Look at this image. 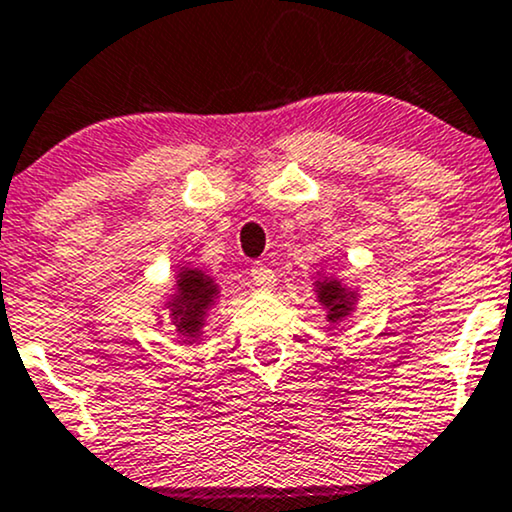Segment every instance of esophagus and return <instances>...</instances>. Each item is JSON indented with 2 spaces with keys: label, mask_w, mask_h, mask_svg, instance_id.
<instances>
[{
  "label": "esophagus",
  "mask_w": 512,
  "mask_h": 512,
  "mask_svg": "<svg viewBox=\"0 0 512 512\" xmlns=\"http://www.w3.org/2000/svg\"><path fill=\"white\" fill-rule=\"evenodd\" d=\"M251 280H254L258 287H263V290H273L275 287L273 268H268L266 263H254V266H251Z\"/></svg>",
  "instance_id": "34e87169"
}]
</instances>
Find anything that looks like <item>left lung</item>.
Returning a JSON list of instances; mask_svg holds the SVG:
<instances>
[{
  "label": "left lung",
  "instance_id": "8db88e82",
  "mask_svg": "<svg viewBox=\"0 0 512 512\" xmlns=\"http://www.w3.org/2000/svg\"><path fill=\"white\" fill-rule=\"evenodd\" d=\"M319 300L331 309V312H329L331 321H338L350 309L346 290H343V287L338 285L336 280H326V283H319Z\"/></svg>",
  "mask_w": 512,
  "mask_h": 512
}]
</instances>
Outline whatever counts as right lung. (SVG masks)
Instances as JSON below:
<instances>
[{"mask_svg":"<svg viewBox=\"0 0 512 512\" xmlns=\"http://www.w3.org/2000/svg\"><path fill=\"white\" fill-rule=\"evenodd\" d=\"M215 285L200 271H181L179 273V295L171 304V317L183 336L198 338L200 326H203V314L215 297Z\"/></svg>","mask_w":512,"mask_h":512,"instance_id":"obj_1","label":"right lung"}]
</instances>
